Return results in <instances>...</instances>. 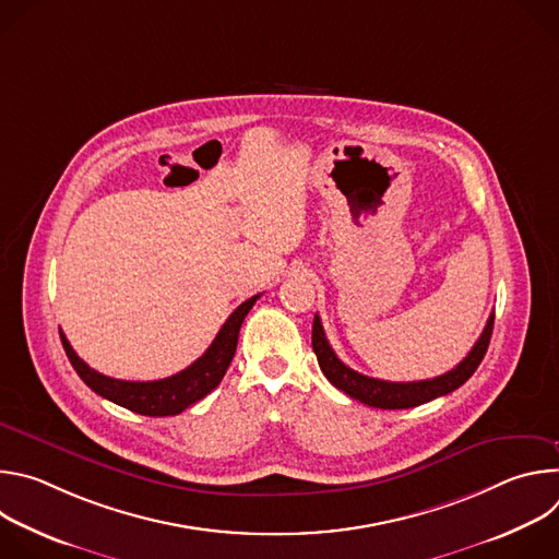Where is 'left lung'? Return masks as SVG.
Returning a JSON list of instances; mask_svg holds the SVG:
<instances>
[{"mask_svg": "<svg viewBox=\"0 0 559 559\" xmlns=\"http://www.w3.org/2000/svg\"><path fill=\"white\" fill-rule=\"evenodd\" d=\"M493 321H496V313L489 316L485 332L480 334V338H477L473 349L466 354V358L457 367H453L451 371H447L442 376H436L431 380H418V382L378 380V378L362 376V373L354 371L352 367H347L334 354L318 313L313 316L311 347H313V354H316L318 365H321L325 378L336 389L352 395L354 401H360L362 405H369V407H376V409H409V407L425 405V403L433 401V397H440V395H447V393L455 391L457 386H462L473 376V371L477 369V365L483 362V358L489 349V341H491V334H493Z\"/></svg>", "mask_w": 559, "mask_h": 559, "instance_id": "1", "label": "left lung"}]
</instances>
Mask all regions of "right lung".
Returning a JSON list of instances; mask_svg holds the SVG:
<instances>
[{"mask_svg":"<svg viewBox=\"0 0 559 559\" xmlns=\"http://www.w3.org/2000/svg\"><path fill=\"white\" fill-rule=\"evenodd\" d=\"M259 298H261V294L238 305L229 313L223 328L218 330V334L212 341V345L207 347V352L199 360H194L188 369H183L170 378H164V380L132 382V380H117V378L104 376V373L95 371L93 367H88L82 358L74 354L68 338L63 336V332H59V336H61L66 356H68L70 365L74 367V371L79 373V378H82L95 393L106 397V401H110L119 407H126L134 414L150 416V418L177 416L183 409H188L190 405L199 403L201 397H205L212 389L218 386V382L223 380V376L234 358L238 332H241L246 316L250 313V309L254 307V302Z\"/></svg>","mask_w":559,"mask_h":559,"instance_id":"1","label":"right lung"}]
</instances>
